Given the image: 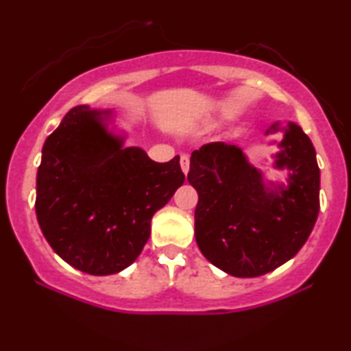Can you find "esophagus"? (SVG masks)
Segmentation results:
<instances>
[{
  "instance_id": "obj_1",
  "label": "esophagus",
  "mask_w": 351,
  "mask_h": 351,
  "mask_svg": "<svg viewBox=\"0 0 351 351\" xmlns=\"http://www.w3.org/2000/svg\"><path fill=\"white\" fill-rule=\"evenodd\" d=\"M180 167H182V172L186 176L190 171V156L189 155H182L180 156Z\"/></svg>"
}]
</instances>
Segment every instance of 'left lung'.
Returning a JSON list of instances; mask_svg holds the SVG:
<instances>
[{
	"label": "left lung",
	"mask_w": 351,
	"mask_h": 351,
	"mask_svg": "<svg viewBox=\"0 0 351 351\" xmlns=\"http://www.w3.org/2000/svg\"><path fill=\"white\" fill-rule=\"evenodd\" d=\"M282 132L270 167L285 180H268L237 145L214 142L195 150L189 182L198 191L195 238L199 251L237 278L262 276L291 261L308 239L319 213V167L315 147L299 124L278 121Z\"/></svg>",
	"instance_id": "8db88e82"
}]
</instances>
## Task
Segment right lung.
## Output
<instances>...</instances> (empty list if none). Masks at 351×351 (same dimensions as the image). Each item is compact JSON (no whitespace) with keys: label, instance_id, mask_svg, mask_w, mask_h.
Wrapping results in <instances>:
<instances>
[{"label":"right lung","instance_id":"1","mask_svg":"<svg viewBox=\"0 0 351 351\" xmlns=\"http://www.w3.org/2000/svg\"><path fill=\"white\" fill-rule=\"evenodd\" d=\"M112 108L78 105L46 138L36 174V219L76 270L123 271L150 238L152 217L185 182L179 156L155 162L126 145Z\"/></svg>","mask_w":351,"mask_h":351}]
</instances>
